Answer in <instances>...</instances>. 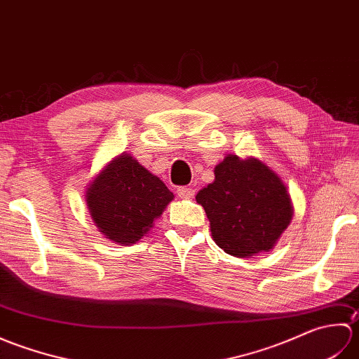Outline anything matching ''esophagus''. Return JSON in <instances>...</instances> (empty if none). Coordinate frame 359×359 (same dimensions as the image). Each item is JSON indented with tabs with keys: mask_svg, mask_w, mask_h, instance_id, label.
Returning a JSON list of instances; mask_svg holds the SVG:
<instances>
[{
	"mask_svg": "<svg viewBox=\"0 0 359 359\" xmlns=\"http://www.w3.org/2000/svg\"><path fill=\"white\" fill-rule=\"evenodd\" d=\"M177 196L180 199H189V197L194 196V189L188 187H179L177 188Z\"/></svg>",
	"mask_w": 359,
	"mask_h": 359,
	"instance_id": "esophagus-1",
	"label": "esophagus"
}]
</instances>
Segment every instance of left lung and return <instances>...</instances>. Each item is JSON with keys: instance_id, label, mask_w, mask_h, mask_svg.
I'll return each instance as SVG.
<instances>
[{"instance_id": "left-lung-1", "label": "left lung", "mask_w": 359, "mask_h": 359, "mask_svg": "<svg viewBox=\"0 0 359 359\" xmlns=\"http://www.w3.org/2000/svg\"><path fill=\"white\" fill-rule=\"evenodd\" d=\"M196 201L207 212L212 239L236 257L270 251L293 217L287 187L255 157L228 154L215 168V182Z\"/></svg>"}]
</instances>
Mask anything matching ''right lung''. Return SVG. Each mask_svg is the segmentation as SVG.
Segmentation results:
<instances>
[{
  "mask_svg": "<svg viewBox=\"0 0 359 359\" xmlns=\"http://www.w3.org/2000/svg\"><path fill=\"white\" fill-rule=\"evenodd\" d=\"M172 199L163 182L126 152L112 158L86 191L98 231L123 245L139 242Z\"/></svg>",
  "mask_w": 359,
  "mask_h": 359,
  "instance_id": "obj_1",
  "label": "right lung"
}]
</instances>
